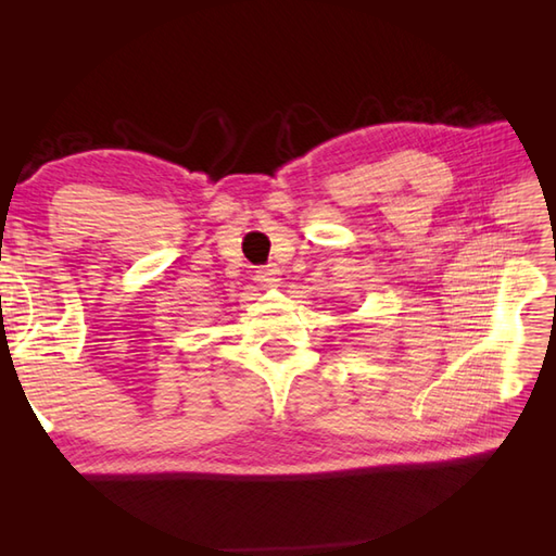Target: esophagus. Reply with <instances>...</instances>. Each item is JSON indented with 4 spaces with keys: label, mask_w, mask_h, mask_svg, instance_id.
Segmentation results:
<instances>
[{
    "label": "esophagus",
    "mask_w": 556,
    "mask_h": 556,
    "mask_svg": "<svg viewBox=\"0 0 556 556\" xmlns=\"http://www.w3.org/2000/svg\"><path fill=\"white\" fill-rule=\"evenodd\" d=\"M255 277H257V281H263V285H275L277 277H279V269H277L275 263H269V265L257 267Z\"/></svg>",
    "instance_id": "1"
}]
</instances>
